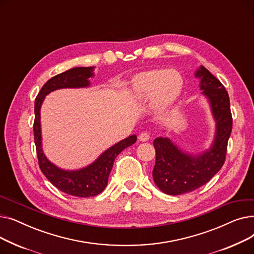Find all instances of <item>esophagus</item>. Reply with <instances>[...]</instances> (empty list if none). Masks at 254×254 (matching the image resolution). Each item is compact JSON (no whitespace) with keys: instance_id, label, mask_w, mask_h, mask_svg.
Wrapping results in <instances>:
<instances>
[{"instance_id":"34e87169","label":"esophagus","mask_w":254,"mask_h":254,"mask_svg":"<svg viewBox=\"0 0 254 254\" xmlns=\"http://www.w3.org/2000/svg\"><path fill=\"white\" fill-rule=\"evenodd\" d=\"M149 138H150L149 134H148V132H146V131H142L141 134L139 135V140H140L141 142H146V141H148V140H149Z\"/></svg>"}]
</instances>
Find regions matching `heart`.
<instances>
[{"label": "heart", "mask_w": 254, "mask_h": 254, "mask_svg": "<svg viewBox=\"0 0 254 254\" xmlns=\"http://www.w3.org/2000/svg\"><path fill=\"white\" fill-rule=\"evenodd\" d=\"M134 85L141 99L146 101L153 99L156 106L166 108L180 96L183 80L175 70H149L140 73Z\"/></svg>", "instance_id": "heart-1"}]
</instances>
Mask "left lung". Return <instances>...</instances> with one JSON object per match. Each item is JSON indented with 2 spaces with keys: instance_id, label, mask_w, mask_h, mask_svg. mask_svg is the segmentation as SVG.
<instances>
[{
  "instance_id": "1",
  "label": "left lung",
  "mask_w": 254,
  "mask_h": 254,
  "mask_svg": "<svg viewBox=\"0 0 254 254\" xmlns=\"http://www.w3.org/2000/svg\"><path fill=\"white\" fill-rule=\"evenodd\" d=\"M194 76L201 80L199 88L207 98L215 120V136L210 148L198 154L181 150L167 137H158L153 141L156 155L153 180L159 190L170 195L193 191L210 181L224 164L232 132L233 118L228 91L203 65Z\"/></svg>"
}]
</instances>
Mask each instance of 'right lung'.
Here are the masks:
<instances>
[{
  "label": "right lung",
  "mask_w": 254,
  "mask_h": 254,
  "mask_svg": "<svg viewBox=\"0 0 254 254\" xmlns=\"http://www.w3.org/2000/svg\"><path fill=\"white\" fill-rule=\"evenodd\" d=\"M93 66H76L49 79L43 85L35 100L34 138L38 155L39 167L45 177L61 191L79 197L95 196L101 193L108 184L109 174L116 156L137 141L131 135L119 141L105 150L93 163L79 170H64L52 164L42 149L40 110L45 97L51 91L61 88H80L90 85L89 78L93 77Z\"/></svg>",
  "instance_id": "add662e5"
}]
</instances>
